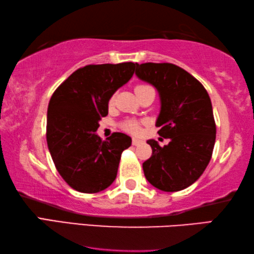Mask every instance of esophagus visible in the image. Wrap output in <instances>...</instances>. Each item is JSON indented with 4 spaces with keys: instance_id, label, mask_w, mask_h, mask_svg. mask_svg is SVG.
Segmentation results:
<instances>
[{
    "instance_id": "obj_1",
    "label": "esophagus",
    "mask_w": 254,
    "mask_h": 254,
    "mask_svg": "<svg viewBox=\"0 0 254 254\" xmlns=\"http://www.w3.org/2000/svg\"><path fill=\"white\" fill-rule=\"evenodd\" d=\"M142 143H143L142 140H139L137 138H132V145H135V146H138V145H140Z\"/></svg>"
}]
</instances>
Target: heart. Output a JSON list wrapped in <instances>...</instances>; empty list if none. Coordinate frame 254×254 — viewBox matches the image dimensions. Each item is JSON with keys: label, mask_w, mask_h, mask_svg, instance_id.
Segmentation results:
<instances>
[{"label": "heart", "mask_w": 254, "mask_h": 254, "mask_svg": "<svg viewBox=\"0 0 254 254\" xmlns=\"http://www.w3.org/2000/svg\"><path fill=\"white\" fill-rule=\"evenodd\" d=\"M145 86H148V85L139 84V85L136 86L135 90L145 88ZM114 101H115V97H111L110 103H114ZM123 128H124V129L126 130V131L131 132V134H135V135L139 134V132H140V125H139L138 123H137V122H135V120H126V122H125V123L123 124Z\"/></svg>", "instance_id": "1"}]
</instances>
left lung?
<instances>
[{"mask_svg":"<svg viewBox=\"0 0 254 254\" xmlns=\"http://www.w3.org/2000/svg\"><path fill=\"white\" fill-rule=\"evenodd\" d=\"M135 73L159 91L157 132L170 139L163 147L147 140L152 156L143 163L145 177L162 191L184 190L198 180L213 154L216 124L209 95L197 78L171 63H136Z\"/></svg>","mask_w":254,"mask_h":254,"instance_id":"8db88e82","label":"left lung"}]
</instances>
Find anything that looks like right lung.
<instances>
[{
  "instance_id": "1",
  "label": "right lung",
  "mask_w": 254,
  "mask_h": 254,
  "mask_svg": "<svg viewBox=\"0 0 254 254\" xmlns=\"http://www.w3.org/2000/svg\"><path fill=\"white\" fill-rule=\"evenodd\" d=\"M136 64L86 65L53 93L47 110V144L58 173L74 190L95 193L117 177L124 149L131 138L114 132L106 140L95 134L108 115L116 91L130 80Z\"/></svg>"
}]
</instances>
